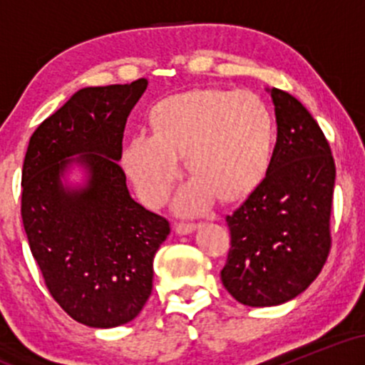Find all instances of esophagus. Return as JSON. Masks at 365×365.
Returning <instances> with one entry per match:
<instances>
[{
	"instance_id": "1",
	"label": "esophagus",
	"mask_w": 365,
	"mask_h": 365,
	"mask_svg": "<svg viewBox=\"0 0 365 365\" xmlns=\"http://www.w3.org/2000/svg\"><path fill=\"white\" fill-rule=\"evenodd\" d=\"M195 228H197V223H194V221H178V223L175 225V230H177V233H180V235L192 233Z\"/></svg>"
}]
</instances>
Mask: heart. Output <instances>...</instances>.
I'll list each match as a JSON object with an SVG mask.
<instances>
[{
	"mask_svg": "<svg viewBox=\"0 0 365 365\" xmlns=\"http://www.w3.org/2000/svg\"><path fill=\"white\" fill-rule=\"evenodd\" d=\"M153 128L133 133L121 165L149 207L168 199L187 153L195 177L182 188L178 207L204 211L216 195L235 199L261 182L269 165L273 121L266 103L250 91H194L163 99Z\"/></svg>",
	"mask_w": 365,
	"mask_h": 365,
	"instance_id": "obj_1",
	"label": "heart"
}]
</instances>
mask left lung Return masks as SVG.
Instances as JSON below:
<instances>
[{"instance_id": "1", "label": "left lung", "mask_w": 365, "mask_h": 365, "mask_svg": "<svg viewBox=\"0 0 365 365\" xmlns=\"http://www.w3.org/2000/svg\"><path fill=\"white\" fill-rule=\"evenodd\" d=\"M278 137L259 185L232 215L221 282L250 307L288 302L311 284L331 250L334 159L307 108L271 89Z\"/></svg>"}]
</instances>
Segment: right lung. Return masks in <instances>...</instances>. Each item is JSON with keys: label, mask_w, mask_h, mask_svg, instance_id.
I'll use <instances>...</instances> for the list:
<instances>
[{"label": "right lung", "mask_w": 365, "mask_h": 365, "mask_svg": "<svg viewBox=\"0 0 365 365\" xmlns=\"http://www.w3.org/2000/svg\"><path fill=\"white\" fill-rule=\"evenodd\" d=\"M148 81L86 87L46 118L29 140L22 168V221L29 247L56 304L91 328L139 316L153 292V261L170 221L128 194L118 161L130 110ZM90 170L81 191L59 177L71 162Z\"/></svg>", "instance_id": "add662e5"}]
</instances>
